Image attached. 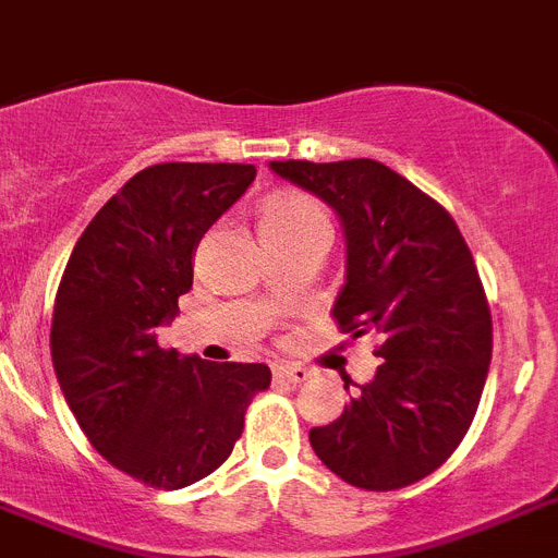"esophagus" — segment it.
Wrapping results in <instances>:
<instances>
[{
    "instance_id": "34e87169",
    "label": "esophagus",
    "mask_w": 558,
    "mask_h": 558,
    "mask_svg": "<svg viewBox=\"0 0 558 558\" xmlns=\"http://www.w3.org/2000/svg\"><path fill=\"white\" fill-rule=\"evenodd\" d=\"M275 377L283 383H292V386H301L312 377V372L306 366H298V363H280V366H275Z\"/></svg>"
}]
</instances>
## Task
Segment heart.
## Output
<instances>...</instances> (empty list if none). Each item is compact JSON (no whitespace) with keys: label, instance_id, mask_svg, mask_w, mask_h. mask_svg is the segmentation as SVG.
Wrapping results in <instances>:
<instances>
[{"label":"heart","instance_id":"obj_1","mask_svg":"<svg viewBox=\"0 0 558 558\" xmlns=\"http://www.w3.org/2000/svg\"><path fill=\"white\" fill-rule=\"evenodd\" d=\"M308 229H329V218L306 192H278L260 209V235L289 238Z\"/></svg>","mask_w":558,"mask_h":558}]
</instances>
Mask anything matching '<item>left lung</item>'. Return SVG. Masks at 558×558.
Masks as SVG:
<instances>
[{
	"instance_id": "8db88e82",
	"label": "left lung",
	"mask_w": 558,
	"mask_h": 558,
	"mask_svg": "<svg viewBox=\"0 0 558 558\" xmlns=\"http://www.w3.org/2000/svg\"><path fill=\"white\" fill-rule=\"evenodd\" d=\"M269 167L340 215L349 264L331 317L345 335L380 337L374 380L308 442L354 488L414 485L457 451L488 377L494 326L474 255L448 209L386 163Z\"/></svg>"
}]
</instances>
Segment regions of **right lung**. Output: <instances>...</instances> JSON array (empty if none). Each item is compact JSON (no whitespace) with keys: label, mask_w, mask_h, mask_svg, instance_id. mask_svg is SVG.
Wrapping results in <instances>:
<instances>
[{"label":"right lung","mask_w":558,"mask_h":558,"mask_svg":"<svg viewBox=\"0 0 558 558\" xmlns=\"http://www.w3.org/2000/svg\"><path fill=\"white\" fill-rule=\"evenodd\" d=\"M252 163H153L87 223L56 292L50 357L70 411L112 468L178 490L227 462L264 363L158 345L192 289V252L255 181Z\"/></svg>","instance_id":"add662e5"}]
</instances>
